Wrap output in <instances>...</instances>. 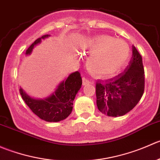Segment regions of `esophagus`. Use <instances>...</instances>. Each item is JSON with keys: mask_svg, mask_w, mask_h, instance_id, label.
<instances>
[{"mask_svg": "<svg viewBox=\"0 0 160 160\" xmlns=\"http://www.w3.org/2000/svg\"><path fill=\"white\" fill-rule=\"evenodd\" d=\"M91 83V82H90L89 80L87 79L86 78H82V85H88V84Z\"/></svg>", "mask_w": 160, "mask_h": 160, "instance_id": "obj_1", "label": "esophagus"}]
</instances>
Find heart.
<instances>
[{"label": "heart", "mask_w": 160, "mask_h": 160, "mask_svg": "<svg viewBox=\"0 0 160 160\" xmlns=\"http://www.w3.org/2000/svg\"><path fill=\"white\" fill-rule=\"evenodd\" d=\"M83 48L92 52L87 59L89 72L97 76L114 75L122 69L130 57L131 49L124 39L99 35L87 39Z\"/></svg>", "instance_id": "heart-1"}]
</instances>
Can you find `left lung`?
I'll list each match as a JSON object with an SVG mask.
<instances>
[{
  "mask_svg": "<svg viewBox=\"0 0 160 160\" xmlns=\"http://www.w3.org/2000/svg\"><path fill=\"white\" fill-rule=\"evenodd\" d=\"M96 105L109 117L126 114L138 104L144 93L145 72L142 58L134 46L132 58L123 73L96 82Z\"/></svg>",
  "mask_w": 160,
  "mask_h": 160,
  "instance_id": "obj_1",
  "label": "left lung"
}]
</instances>
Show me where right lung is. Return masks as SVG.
<instances>
[{
	"mask_svg": "<svg viewBox=\"0 0 160 160\" xmlns=\"http://www.w3.org/2000/svg\"><path fill=\"white\" fill-rule=\"evenodd\" d=\"M50 36L44 35L30 46L26 51V55H30L33 48L39 44L42 39ZM82 81L78 72L70 74L55 88L54 92L43 99H36L27 94L20 87V94L30 110L40 119L47 122H58L66 119L73 109V101L82 87Z\"/></svg>",
	"mask_w": 160,
	"mask_h": 160,
	"instance_id": "right-lung-1",
	"label": "right lung"
}]
</instances>
